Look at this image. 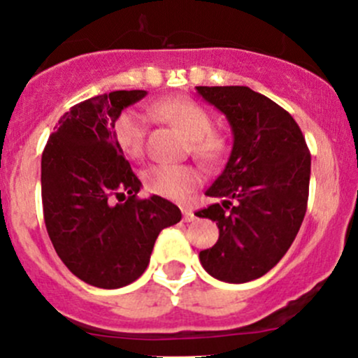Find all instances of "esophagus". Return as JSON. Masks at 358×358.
Wrapping results in <instances>:
<instances>
[{
  "mask_svg": "<svg viewBox=\"0 0 358 358\" xmlns=\"http://www.w3.org/2000/svg\"><path fill=\"white\" fill-rule=\"evenodd\" d=\"M182 213H183V220H185V222H192V220L196 218V215H194V211L190 208H183Z\"/></svg>",
  "mask_w": 358,
  "mask_h": 358,
  "instance_id": "34e87169",
  "label": "esophagus"
}]
</instances>
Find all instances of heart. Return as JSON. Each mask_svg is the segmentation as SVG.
<instances>
[{
	"mask_svg": "<svg viewBox=\"0 0 358 358\" xmlns=\"http://www.w3.org/2000/svg\"><path fill=\"white\" fill-rule=\"evenodd\" d=\"M164 119L190 140V152L204 164H218L227 154V140L213 133V117L189 99H168L156 106ZM147 121L138 110H124L115 121V138L128 156L140 157L145 149ZM147 190L171 201H183L201 182L197 169L178 164H154L143 173Z\"/></svg>",
	"mask_w": 358,
	"mask_h": 358,
	"instance_id": "obj_1",
	"label": "heart"
}]
</instances>
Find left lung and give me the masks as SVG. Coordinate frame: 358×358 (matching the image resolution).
<instances>
[{"instance_id":"obj_1","label":"left lung","mask_w":358,"mask_h":358,"mask_svg":"<svg viewBox=\"0 0 358 358\" xmlns=\"http://www.w3.org/2000/svg\"><path fill=\"white\" fill-rule=\"evenodd\" d=\"M223 112L234 145L222 175L206 190L220 197L196 215L216 222L220 237L199 252L215 279L243 284L265 275L291 248L306 213L310 157L292 115L248 86H196Z\"/></svg>"}]
</instances>
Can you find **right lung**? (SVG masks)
I'll return each instance as SVG.
<instances>
[{"instance_id": "add662e5", "label": "right lung", "mask_w": 358, "mask_h": 358, "mask_svg": "<svg viewBox=\"0 0 358 358\" xmlns=\"http://www.w3.org/2000/svg\"><path fill=\"white\" fill-rule=\"evenodd\" d=\"M147 95L119 90L76 103L59 119L41 157V197L50 241L78 279L102 289L145 272L162 229L182 220L159 196L138 199L142 182L115 138V121ZM127 199L112 203L111 197Z\"/></svg>"}]
</instances>
